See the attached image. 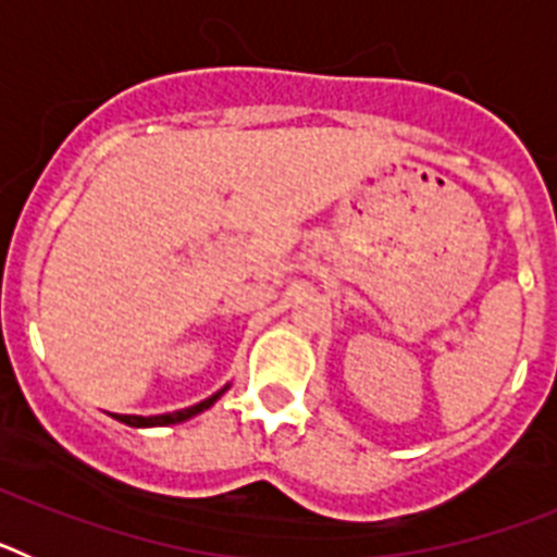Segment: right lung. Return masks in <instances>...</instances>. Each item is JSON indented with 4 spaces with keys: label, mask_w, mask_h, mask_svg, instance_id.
<instances>
[{
    "label": "right lung",
    "mask_w": 557,
    "mask_h": 557,
    "mask_svg": "<svg viewBox=\"0 0 557 557\" xmlns=\"http://www.w3.org/2000/svg\"><path fill=\"white\" fill-rule=\"evenodd\" d=\"M225 391H228V385H225L220 393H214V396L206 398V401H200V405L186 407V410H178V412H164V416H147V418H145V416H113V418H116V421H122V424H127V426H166V424H181V421H186V418H191V416H198V412L209 410V407L214 405V401H218V398L223 396Z\"/></svg>",
    "instance_id": "right-lung-1"
}]
</instances>
